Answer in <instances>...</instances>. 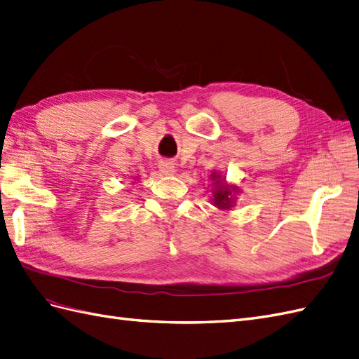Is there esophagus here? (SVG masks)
Instances as JSON below:
<instances>
[{"mask_svg":"<svg viewBox=\"0 0 359 359\" xmlns=\"http://www.w3.org/2000/svg\"><path fill=\"white\" fill-rule=\"evenodd\" d=\"M159 170L162 171V174H165V176H171V174L176 171V167H174V163L171 161H161Z\"/></svg>","mask_w":359,"mask_h":359,"instance_id":"1","label":"esophagus"}]
</instances>
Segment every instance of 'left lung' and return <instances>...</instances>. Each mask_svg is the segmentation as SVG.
<instances>
[{"label": "left lung", "instance_id": "obj_1", "mask_svg": "<svg viewBox=\"0 0 359 359\" xmlns=\"http://www.w3.org/2000/svg\"><path fill=\"white\" fill-rule=\"evenodd\" d=\"M212 180H215L217 185L214 191V205L218 206L219 209H229L233 203L232 192H235V189H229L224 183H219L218 174H212Z\"/></svg>", "mask_w": 359, "mask_h": 359}]
</instances>
